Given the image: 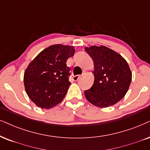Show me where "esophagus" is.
Instances as JSON below:
<instances>
[{
  "instance_id": "34e87169",
  "label": "esophagus",
  "mask_w": 150,
  "mask_h": 150,
  "mask_svg": "<svg viewBox=\"0 0 150 150\" xmlns=\"http://www.w3.org/2000/svg\"><path fill=\"white\" fill-rule=\"evenodd\" d=\"M79 77H80V75H75V76L73 77V80H74V81H77V80H78V79H79Z\"/></svg>"
}]
</instances>
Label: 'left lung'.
I'll use <instances>...</instances> for the list:
<instances>
[{"label":"left lung","instance_id":"8db88e82","mask_svg":"<svg viewBox=\"0 0 150 150\" xmlns=\"http://www.w3.org/2000/svg\"><path fill=\"white\" fill-rule=\"evenodd\" d=\"M94 63L95 80L84 91L86 100L98 107L112 106L124 98L132 81L127 62L107 47L93 45L85 48Z\"/></svg>","mask_w":150,"mask_h":150}]
</instances>
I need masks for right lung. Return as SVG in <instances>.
<instances>
[{"mask_svg":"<svg viewBox=\"0 0 150 150\" xmlns=\"http://www.w3.org/2000/svg\"><path fill=\"white\" fill-rule=\"evenodd\" d=\"M75 48L56 44L41 51L30 62L24 73V86L28 97L41 109H50L65 97L71 83V69L66 61Z\"/></svg>","mask_w":150,"mask_h":150,"instance_id":"1","label":"right lung"}]
</instances>
